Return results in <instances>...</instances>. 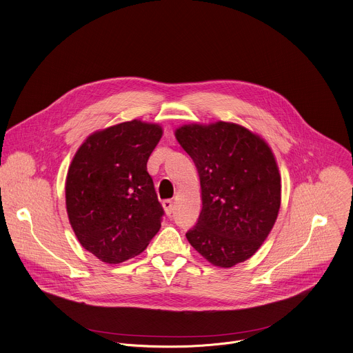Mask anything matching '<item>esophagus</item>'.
Masks as SVG:
<instances>
[{"label":"esophagus","instance_id":"obj_1","mask_svg":"<svg viewBox=\"0 0 353 353\" xmlns=\"http://www.w3.org/2000/svg\"><path fill=\"white\" fill-rule=\"evenodd\" d=\"M163 207H164V210H165V213L168 214V216H171L172 213H174V201L171 200V199H167V200H164L163 201Z\"/></svg>","mask_w":353,"mask_h":353}]
</instances>
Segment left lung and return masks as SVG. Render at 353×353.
Wrapping results in <instances>:
<instances>
[{
  "label": "left lung",
  "instance_id": "1",
  "mask_svg": "<svg viewBox=\"0 0 353 353\" xmlns=\"http://www.w3.org/2000/svg\"><path fill=\"white\" fill-rule=\"evenodd\" d=\"M200 178L203 207L189 243L211 264L232 267L252 257L268 236L281 204V176L264 140L219 121L175 130Z\"/></svg>",
  "mask_w": 353,
  "mask_h": 353
}]
</instances>
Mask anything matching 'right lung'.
I'll return each mask as SVG.
<instances>
[{
	"label": "right lung",
	"instance_id": "1",
	"mask_svg": "<svg viewBox=\"0 0 353 353\" xmlns=\"http://www.w3.org/2000/svg\"><path fill=\"white\" fill-rule=\"evenodd\" d=\"M161 136L160 125L122 122L90 134L70 163L69 223L81 245L104 263L142 253L161 227L164 210L148 172Z\"/></svg>",
	"mask_w": 353,
	"mask_h": 353
}]
</instances>
